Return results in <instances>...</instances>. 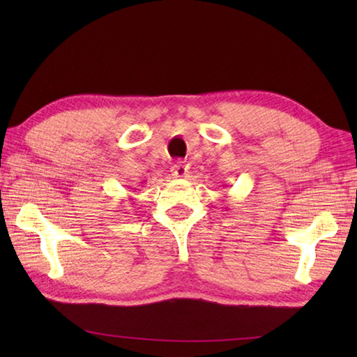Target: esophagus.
<instances>
[{
	"instance_id": "esophagus-1",
	"label": "esophagus",
	"mask_w": 357,
	"mask_h": 357,
	"mask_svg": "<svg viewBox=\"0 0 357 357\" xmlns=\"http://www.w3.org/2000/svg\"><path fill=\"white\" fill-rule=\"evenodd\" d=\"M188 169H190L188 164H185L184 161H178L176 164L172 167V173H173L174 178H184L185 174L188 173Z\"/></svg>"
}]
</instances>
